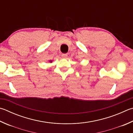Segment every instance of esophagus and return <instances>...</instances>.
I'll return each instance as SVG.
<instances>
[{"mask_svg": "<svg viewBox=\"0 0 133 133\" xmlns=\"http://www.w3.org/2000/svg\"><path fill=\"white\" fill-rule=\"evenodd\" d=\"M62 56L63 58H66V57H67V54H62Z\"/></svg>", "mask_w": 133, "mask_h": 133, "instance_id": "34e87169", "label": "esophagus"}]
</instances>
